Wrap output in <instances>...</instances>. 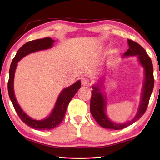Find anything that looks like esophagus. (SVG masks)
<instances>
[{"instance_id":"esophagus-1","label":"esophagus","mask_w":160,"mask_h":160,"mask_svg":"<svg viewBox=\"0 0 160 160\" xmlns=\"http://www.w3.org/2000/svg\"><path fill=\"white\" fill-rule=\"evenodd\" d=\"M81 82H82V84L84 85H89V83H90V80L87 78H82V79H81Z\"/></svg>"}]
</instances>
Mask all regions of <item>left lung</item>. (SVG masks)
<instances>
[{
  "label": "left lung",
  "mask_w": 160,
  "mask_h": 160,
  "mask_svg": "<svg viewBox=\"0 0 160 160\" xmlns=\"http://www.w3.org/2000/svg\"><path fill=\"white\" fill-rule=\"evenodd\" d=\"M128 43L129 48L126 52L124 53L123 57L137 56L140 63L142 65L145 70V81L142 88L141 102H140L137 114L135 115L133 119L127 123H116L111 121L105 113L107 100L106 97L100 90L99 86H92L93 90L92 91L90 100V112L97 123L104 128L112 130L123 129L140 119L147 109L149 100L153 90L155 80H154L153 75V66L150 58L149 57L144 48L138 43L131 39H128Z\"/></svg>",
  "instance_id": "8db88e82"
}]
</instances>
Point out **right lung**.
<instances>
[{
	"instance_id": "right-lung-1",
	"label": "right lung",
	"mask_w": 160,
	"mask_h": 160,
	"mask_svg": "<svg viewBox=\"0 0 160 160\" xmlns=\"http://www.w3.org/2000/svg\"><path fill=\"white\" fill-rule=\"evenodd\" d=\"M53 42V40L49 37L27 42L18 51L15 56L13 58L11 65H10L9 70V80L8 83V90L10 99L11 100L16 112H17L18 115L21 120L27 125L30 126L32 128L41 130V131L42 130H49L56 128V126H58L62 122L69 102L72 99V97H74L75 93L80 88V81L78 80L76 82H75L73 85L63 89V90L61 92L60 95L58 96L55 107H54L52 112L51 113L49 116L43 119V120L37 121L34 120V119H32L29 116L27 115L23 112L22 109H21L20 105L18 104L17 100H16L15 97L14 87H13L14 76L16 67H17L18 62L19 61L31 53L50 48L51 47H52Z\"/></svg>"
}]
</instances>
